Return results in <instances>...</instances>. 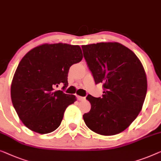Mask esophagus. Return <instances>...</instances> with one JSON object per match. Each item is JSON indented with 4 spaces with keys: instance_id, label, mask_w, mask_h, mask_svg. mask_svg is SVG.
I'll return each mask as SVG.
<instances>
[{
    "instance_id": "1",
    "label": "esophagus",
    "mask_w": 161,
    "mask_h": 161,
    "mask_svg": "<svg viewBox=\"0 0 161 161\" xmlns=\"http://www.w3.org/2000/svg\"><path fill=\"white\" fill-rule=\"evenodd\" d=\"M77 99H78V101H83V100L85 99V97H80V96H77Z\"/></svg>"
}]
</instances>
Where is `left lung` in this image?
<instances>
[{"instance_id": "obj_1", "label": "left lung", "mask_w": 161, "mask_h": 161, "mask_svg": "<svg viewBox=\"0 0 161 161\" xmlns=\"http://www.w3.org/2000/svg\"><path fill=\"white\" fill-rule=\"evenodd\" d=\"M95 83H103L102 97L88 94L92 105L83 115L88 129L104 136L124 131L136 119L145 99L147 81L136 54L119 43L82 46Z\"/></svg>"}]
</instances>
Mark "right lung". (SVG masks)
<instances>
[{"mask_svg":"<svg viewBox=\"0 0 161 161\" xmlns=\"http://www.w3.org/2000/svg\"><path fill=\"white\" fill-rule=\"evenodd\" d=\"M82 59L80 46L62 43L43 44L24 56L11 82V97L25 126L38 134L59 126L65 109L76 97L55 88H67L69 67Z\"/></svg>","mask_w":161,"mask_h":161,"instance_id":"right-lung-1","label":"right lung"}]
</instances>
